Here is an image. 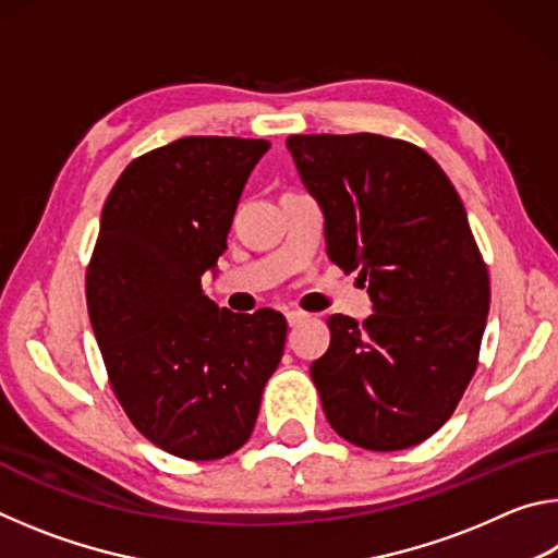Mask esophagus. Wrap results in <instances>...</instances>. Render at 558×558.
I'll use <instances>...</instances> for the list:
<instances>
[{"mask_svg":"<svg viewBox=\"0 0 558 558\" xmlns=\"http://www.w3.org/2000/svg\"><path fill=\"white\" fill-rule=\"evenodd\" d=\"M310 315L307 313H302V310H288L286 313V319H288V325L290 327H295V325H300V323H305Z\"/></svg>","mask_w":558,"mask_h":558,"instance_id":"34e87169","label":"esophagus"}]
</instances>
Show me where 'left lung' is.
I'll use <instances>...</instances> for the list:
<instances>
[{
  "instance_id": "left-lung-1",
  "label": "left lung",
  "mask_w": 558,
  "mask_h": 558,
  "mask_svg": "<svg viewBox=\"0 0 558 558\" xmlns=\"http://www.w3.org/2000/svg\"><path fill=\"white\" fill-rule=\"evenodd\" d=\"M288 149L325 216L327 256L359 270L374 315L327 319L310 366L339 436L403 450L446 423L477 369L489 278L465 206L436 159L372 132L290 135Z\"/></svg>"
}]
</instances>
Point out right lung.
<instances>
[{"label":"right lung","mask_w":558,"mask_h":558,"mask_svg":"<svg viewBox=\"0 0 558 558\" xmlns=\"http://www.w3.org/2000/svg\"><path fill=\"white\" fill-rule=\"evenodd\" d=\"M268 140L182 137L112 186L86 278L93 332L122 409L157 448L186 460L239 450L278 369L288 323L231 313L202 290Z\"/></svg>","instance_id":"obj_1"}]
</instances>
